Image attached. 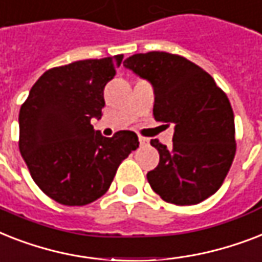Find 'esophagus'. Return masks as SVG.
Masks as SVG:
<instances>
[{
  "instance_id": "1",
  "label": "esophagus",
  "mask_w": 262,
  "mask_h": 262,
  "mask_svg": "<svg viewBox=\"0 0 262 262\" xmlns=\"http://www.w3.org/2000/svg\"><path fill=\"white\" fill-rule=\"evenodd\" d=\"M139 143H141V146H147L148 139L144 137H139Z\"/></svg>"
}]
</instances>
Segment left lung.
<instances>
[{"label": "left lung", "mask_w": 262, "mask_h": 262, "mask_svg": "<svg viewBox=\"0 0 262 262\" xmlns=\"http://www.w3.org/2000/svg\"><path fill=\"white\" fill-rule=\"evenodd\" d=\"M123 64L151 83L156 120L174 124L171 147L150 142L160 152V164L147 173L150 187L177 206L212 196L235 156L234 114L225 92L198 64L169 52L135 54Z\"/></svg>", "instance_id": "obj_1"}]
</instances>
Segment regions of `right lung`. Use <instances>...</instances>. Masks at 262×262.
<instances>
[{
    "label": "right lung",
    "mask_w": 262,
    "mask_h": 262,
    "mask_svg": "<svg viewBox=\"0 0 262 262\" xmlns=\"http://www.w3.org/2000/svg\"><path fill=\"white\" fill-rule=\"evenodd\" d=\"M123 55L50 69L29 91L18 115V147L33 181L64 206H85L105 193L121 161L139 146L137 134L102 137L104 88Z\"/></svg>",
    "instance_id": "right-lung-1"
}]
</instances>
